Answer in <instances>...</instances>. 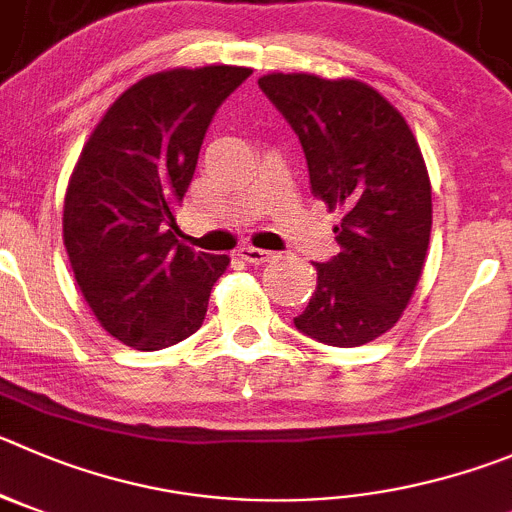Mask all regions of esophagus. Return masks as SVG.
I'll return each mask as SVG.
<instances>
[{"label": "esophagus", "mask_w": 512, "mask_h": 512, "mask_svg": "<svg viewBox=\"0 0 512 512\" xmlns=\"http://www.w3.org/2000/svg\"><path fill=\"white\" fill-rule=\"evenodd\" d=\"M240 257L247 262H255V265H262V262H270L272 257H275V252H267V250H260V247L245 245V247H240Z\"/></svg>", "instance_id": "esophagus-1"}]
</instances>
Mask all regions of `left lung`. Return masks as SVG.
I'll use <instances>...</instances> for the list:
<instances>
[{"mask_svg": "<svg viewBox=\"0 0 512 512\" xmlns=\"http://www.w3.org/2000/svg\"><path fill=\"white\" fill-rule=\"evenodd\" d=\"M257 83L298 133L313 197L341 214V252L315 265L295 328L326 346H364L396 326L422 278L432 232L422 148L394 105L356 78L267 73Z\"/></svg>", "mask_w": 512, "mask_h": 512, "instance_id": "left-lung-1", "label": "left lung"}]
</instances>
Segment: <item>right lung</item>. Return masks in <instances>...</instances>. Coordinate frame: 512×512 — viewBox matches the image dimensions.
<instances>
[{"label": "right lung", "instance_id": "add662e5", "mask_svg": "<svg viewBox=\"0 0 512 512\" xmlns=\"http://www.w3.org/2000/svg\"><path fill=\"white\" fill-rule=\"evenodd\" d=\"M250 68L207 65L146 75L85 141L62 207L75 283L100 326L136 351L197 333L227 255L174 240V209L197 169L214 111Z\"/></svg>", "mask_w": 512, "mask_h": 512}]
</instances>
